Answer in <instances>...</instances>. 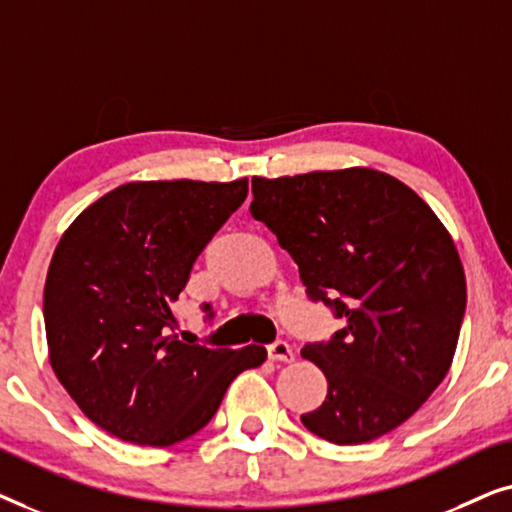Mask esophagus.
Listing matches in <instances>:
<instances>
[{
	"label": "esophagus",
	"mask_w": 512,
	"mask_h": 512,
	"mask_svg": "<svg viewBox=\"0 0 512 512\" xmlns=\"http://www.w3.org/2000/svg\"><path fill=\"white\" fill-rule=\"evenodd\" d=\"M268 356L272 361H284V363H291L293 359H296V354H293V347L284 340L272 342V345L268 347Z\"/></svg>",
	"instance_id": "1"
}]
</instances>
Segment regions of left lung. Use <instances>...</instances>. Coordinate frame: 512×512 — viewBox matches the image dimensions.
<instances>
[{
    "instance_id": "left-lung-1",
    "label": "left lung",
    "mask_w": 512,
    "mask_h": 512,
    "mask_svg": "<svg viewBox=\"0 0 512 512\" xmlns=\"http://www.w3.org/2000/svg\"><path fill=\"white\" fill-rule=\"evenodd\" d=\"M251 193V216L298 263L310 298L345 319L300 352L328 380L300 422L333 445L394 431L452 366L466 310L452 235L410 186L370 167L254 177Z\"/></svg>"
}]
</instances>
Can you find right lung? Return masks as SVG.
I'll use <instances>...</instances> for the list:
<instances>
[{"instance_id":"right-lung-1","label":"right lung","mask_w":512,"mask_h":512,"mask_svg":"<svg viewBox=\"0 0 512 512\" xmlns=\"http://www.w3.org/2000/svg\"><path fill=\"white\" fill-rule=\"evenodd\" d=\"M247 193L249 179L130 181L62 233L44 286L48 359L111 436L151 447L186 440L242 370L268 359L261 345L209 349L172 333L195 258Z\"/></svg>"}]
</instances>
